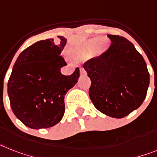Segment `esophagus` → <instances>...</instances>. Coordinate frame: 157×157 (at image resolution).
<instances>
[{
	"label": "esophagus",
	"instance_id": "esophagus-1",
	"mask_svg": "<svg viewBox=\"0 0 157 157\" xmlns=\"http://www.w3.org/2000/svg\"><path fill=\"white\" fill-rule=\"evenodd\" d=\"M80 75H86V71L83 69V68H82V69H80Z\"/></svg>",
	"mask_w": 157,
	"mask_h": 157
}]
</instances>
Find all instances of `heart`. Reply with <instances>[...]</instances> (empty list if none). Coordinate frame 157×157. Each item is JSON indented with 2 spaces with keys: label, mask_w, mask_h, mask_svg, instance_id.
<instances>
[{
  "label": "heart",
  "mask_w": 157,
  "mask_h": 157,
  "mask_svg": "<svg viewBox=\"0 0 157 157\" xmlns=\"http://www.w3.org/2000/svg\"><path fill=\"white\" fill-rule=\"evenodd\" d=\"M101 37H93V38H90L88 41H86V42L84 44L83 46L80 48L79 50H77V52L75 53V56L78 58H86L88 57L90 54H92L94 52L95 49L98 46V44L100 41ZM107 44V40L103 39L101 41L100 44H99V46L101 48L104 47Z\"/></svg>",
  "instance_id": "obj_1"
}]
</instances>
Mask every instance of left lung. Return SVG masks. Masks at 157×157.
<instances>
[{"label":"left lung","mask_w":157,"mask_h":157,"mask_svg":"<svg viewBox=\"0 0 157 157\" xmlns=\"http://www.w3.org/2000/svg\"><path fill=\"white\" fill-rule=\"evenodd\" d=\"M109 49L84 63L90 78L89 96L96 109L112 118L125 117L145 99L149 73L140 54L131 41L108 34Z\"/></svg>","instance_id":"obj_1"}]
</instances>
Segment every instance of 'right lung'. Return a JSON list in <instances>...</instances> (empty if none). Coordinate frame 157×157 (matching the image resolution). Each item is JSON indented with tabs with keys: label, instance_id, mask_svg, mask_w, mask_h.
Segmentation results:
<instances>
[{
	"label": "right lung",
	"instance_id": "add662e5",
	"mask_svg": "<svg viewBox=\"0 0 157 157\" xmlns=\"http://www.w3.org/2000/svg\"><path fill=\"white\" fill-rule=\"evenodd\" d=\"M41 40L21 53L8 82L11 108L21 122L33 129L54 126L63 119L64 98L77 83L79 69L63 75L61 68L67 63L61 53L67 38L58 36Z\"/></svg>",
	"mask_w": 157,
	"mask_h": 157
}]
</instances>
